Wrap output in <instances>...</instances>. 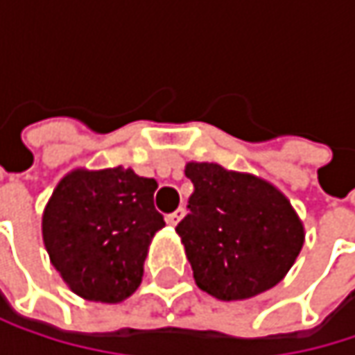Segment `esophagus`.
<instances>
[{
	"mask_svg": "<svg viewBox=\"0 0 355 355\" xmlns=\"http://www.w3.org/2000/svg\"><path fill=\"white\" fill-rule=\"evenodd\" d=\"M182 216H184V209L180 207V209H177V211H173V214H168V216H166V222H168L171 226H177L178 222L182 220Z\"/></svg>",
	"mask_w": 355,
	"mask_h": 355,
	"instance_id": "34e87169",
	"label": "esophagus"
}]
</instances>
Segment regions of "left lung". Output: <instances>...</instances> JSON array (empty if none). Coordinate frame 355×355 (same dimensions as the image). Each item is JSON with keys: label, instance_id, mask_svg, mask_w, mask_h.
<instances>
[{"label": "left lung", "instance_id": "left-lung-1", "mask_svg": "<svg viewBox=\"0 0 355 355\" xmlns=\"http://www.w3.org/2000/svg\"><path fill=\"white\" fill-rule=\"evenodd\" d=\"M195 191L177 226L195 284L218 300H247L277 286L304 245V224L269 180L216 162H187Z\"/></svg>", "mask_w": 355, "mask_h": 355}]
</instances>
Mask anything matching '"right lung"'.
Returning a JSON list of instances; mask_svg holds the SVG:
<instances>
[{
  "instance_id": "add662e5",
  "label": "right lung",
  "mask_w": 355,
  "mask_h": 355,
  "mask_svg": "<svg viewBox=\"0 0 355 355\" xmlns=\"http://www.w3.org/2000/svg\"><path fill=\"white\" fill-rule=\"evenodd\" d=\"M154 178L133 168H73L42 211V243L67 288L84 300L119 304L141 284L154 234Z\"/></svg>"
}]
</instances>
